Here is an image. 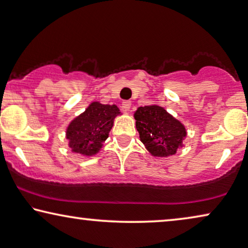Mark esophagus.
<instances>
[{
	"mask_svg": "<svg viewBox=\"0 0 248 248\" xmlns=\"http://www.w3.org/2000/svg\"><path fill=\"white\" fill-rule=\"evenodd\" d=\"M131 108V101H124L123 102V109L124 111H129Z\"/></svg>",
	"mask_w": 248,
	"mask_h": 248,
	"instance_id": "obj_1",
	"label": "esophagus"
}]
</instances>
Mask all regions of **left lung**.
I'll return each mask as SVG.
<instances>
[{"mask_svg":"<svg viewBox=\"0 0 248 248\" xmlns=\"http://www.w3.org/2000/svg\"><path fill=\"white\" fill-rule=\"evenodd\" d=\"M135 119L140 140L153 156H171L183 147L186 129L162 107H139L135 112Z\"/></svg>","mask_w":248,"mask_h":248,"instance_id":"obj_1","label":"left lung"}]
</instances>
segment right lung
Instances as JSON below:
<instances>
[{
    "instance_id": "obj_1",
    "label": "right lung",
    "mask_w": 248,
    "mask_h": 248,
    "mask_svg": "<svg viewBox=\"0 0 248 248\" xmlns=\"http://www.w3.org/2000/svg\"><path fill=\"white\" fill-rule=\"evenodd\" d=\"M118 114H120V110L116 105L92 102L66 128V139L73 153L83 156H93L99 153Z\"/></svg>"
}]
</instances>
